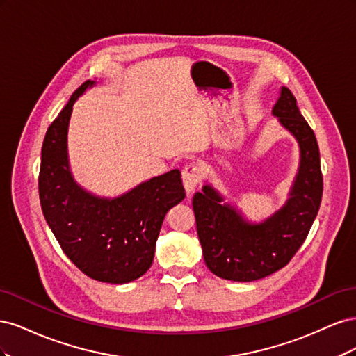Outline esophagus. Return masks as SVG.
<instances>
[{
	"label": "esophagus",
	"instance_id": "obj_1",
	"mask_svg": "<svg viewBox=\"0 0 356 356\" xmlns=\"http://www.w3.org/2000/svg\"><path fill=\"white\" fill-rule=\"evenodd\" d=\"M200 179H202V169L197 165L190 163L182 169V184H184V188L188 195H191V193L196 190Z\"/></svg>",
	"mask_w": 356,
	"mask_h": 356
}]
</instances>
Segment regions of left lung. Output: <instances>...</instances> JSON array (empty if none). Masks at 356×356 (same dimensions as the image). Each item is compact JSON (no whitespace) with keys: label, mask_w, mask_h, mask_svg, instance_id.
I'll list each match as a JSON object with an SVG mask.
<instances>
[{"label":"left lung","mask_w":356,"mask_h":356,"mask_svg":"<svg viewBox=\"0 0 356 356\" xmlns=\"http://www.w3.org/2000/svg\"><path fill=\"white\" fill-rule=\"evenodd\" d=\"M272 114L300 147L298 174L284 207L263 222L254 224L224 203L209 184L193 197L204 263L213 275L227 281H257L286 266L306 241L319 211L324 186L319 147L288 88L281 89Z\"/></svg>","instance_id":"1"}]
</instances>
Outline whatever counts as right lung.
Masks as SVG:
<instances>
[{
	"instance_id": "obj_1",
	"label": "right lung",
	"mask_w": 356,
	"mask_h": 356,
	"mask_svg": "<svg viewBox=\"0 0 356 356\" xmlns=\"http://www.w3.org/2000/svg\"><path fill=\"white\" fill-rule=\"evenodd\" d=\"M93 84L84 81L47 129L41 148L40 202L62 251L84 275L99 282L127 284L152 267L165 215L186 193L178 169L114 199L95 196L74 181L68 124L74 102Z\"/></svg>"
}]
</instances>
